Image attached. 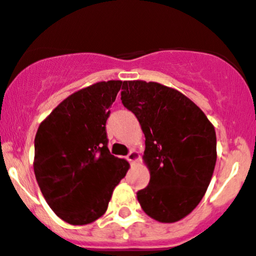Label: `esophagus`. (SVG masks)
Masks as SVG:
<instances>
[{"mask_svg": "<svg viewBox=\"0 0 256 256\" xmlns=\"http://www.w3.org/2000/svg\"><path fill=\"white\" fill-rule=\"evenodd\" d=\"M126 158H128V161H130V164H135L136 161H138V152L136 150H131L130 152H128V155L126 156Z\"/></svg>", "mask_w": 256, "mask_h": 256, "instance_id": "1", "label": "esophagus"}]
</instances>
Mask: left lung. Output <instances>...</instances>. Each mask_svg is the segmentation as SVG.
Returning <instances> with one entry per match:
<instances>
[{"mask_svg":"<svg viewBox=\"0 0 256 256\" xmlns=\"http://www.w3.org/2000/svg\"><path fill=\"white\" fill-rule=\"evenodd\" d=\"M121 101L145 135L144 161L150 182L138 191L144 212L175 222L202 202L216 162V134L205 114L175 88L124 81Z\"/></svg>","mask_w":256,"mask_h":256,"instance_id":"1","label":"left lung"}]
</instances>
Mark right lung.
<instances>
[{
    "label": "right lung",
    "instance_id": "1",
    "mask_svg": "<svg viewBox=\"0 0 256 256\" xmlns=\"http://www.w3.org/2000/svg\"><path fill=\"white\" fill-rule=\"evenodd\" d=\"M122 81L96 82L62 101L38 126L34 170L52 212L71 225L105 214L128 162L111 155L106 121Z\"/></svg>",
    "mask_w": 256,
    "mask_h": 256
}]
</instances>
